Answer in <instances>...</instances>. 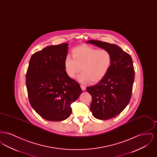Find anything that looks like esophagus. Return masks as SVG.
Segmentation results:
<instances>
[{"label":"esophagus","instance_id":"esophagus-1","mask_svg":"<svg viewBox=\"0 0 157 157\" xmlns=\"http://www.w3.org/2000/svg\"><path fill=\"white\" fill-rule=\"evenodd\" d=\"M81 89H82L83 90H86L85 86H84V85H81Z\"/></svg>","mask_w":157,"mask_h":157}]
</instances>
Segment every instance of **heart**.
<instances>
[{
    "label": "heart",
    "mask_w": 157,
    "mask_h": 157,
    "mask_svg": "<svg viewBox=\"0 0 157 157\" xmlns=\"http://www.w3.org/2000/svg\"><path fill=\"white\" fill-rule=\"evenodd\" d=\"M72 56L64 60L67 76L74 78L81 70L78 80L81 83L101 81L108 74L112 62L111 53L106 49H98L90 46H78L72 51Z\"/></svg>",
    "instance_id": "obj_1"
}]
</instances>
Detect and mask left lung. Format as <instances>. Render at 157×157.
I'll list each match as a JSON object with an SVG mask.
<instances>
[{
  "label": "left lung",
  "instance_id": "obj_1",
  "mask_svg": "<svg viewBox=\"0 0 157 157\" xmlns=\"http://www.w3.org/2000/svg\"><path fill=\"white\" fill-rule=\"evenodd\" d=\"M111 53L112 62L108 74L97 85L86 88L92 96L90 109L98 120L113 118L129 104L132 91L135 71L131 56L120 47L100 40L87 42Z\"/></svg>",
  "mask_w": 157,
  "mask_h": 157
}]
</instances>
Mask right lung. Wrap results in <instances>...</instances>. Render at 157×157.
Returning <instances> with one entry per match:
<instances>
[{"label": "right lung", "instance_id": "right-lung-1", "mask_svg": "<svg viewBox=\"0 0 157 157\" xmlns=\"http://www.w3.org/2000/svg\"><path fill=\"white\" fill-rule=\"evenodd\" d=\"M67 44L51 45L30 58L26 85L30 105L45 120L60 121L72 113L71 104L82 92L64 67Z\"/></svg>", "mask_w": 157, "mask_h": 157}]
</instances>
